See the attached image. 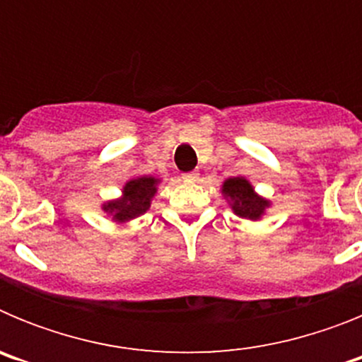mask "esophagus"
I'll return each instance as SVG.
<instances>
[{
	"mask_svg": "<svg viewBox=\"0 0 362 362\" xmlns=\"http://www.w3.org/2000/svg\"><path fill=\"white\" fill-rule=\"evenodd\" d=\"M197 177H199L197 172H187V174H183L185 181H197Z\"/></svg>",
	"mask_w": 362,
	"mask_h": 362,
	"instance_id": "obj_1",
	"label": "esophagus"
}]
</instances>
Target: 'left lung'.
I'll use <instances>...</instances> for the list:
<instances>
[{"mask_svg":"<svg viewBox=\"0 0 362 362\" xmlns=\"http://www.w3.org/2000/svg\"><path fill=\"white\" fill-rule=\"evenodd\" d=\"M221 192L228 201L232 212L243 219L259 221L270 206V201L259 196L246 177H228L221 187Z\"/></svg>","mask_w":362,"mask_h":362,"instance_id":"obj_1","label":"left lung"}]
</instances>
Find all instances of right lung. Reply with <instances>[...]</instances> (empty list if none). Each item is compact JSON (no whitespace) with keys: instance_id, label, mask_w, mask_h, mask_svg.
<instances>
[{"instance_id":"right-lung-1","label":"right lung","mask_w":362,"mask_h":362,"mask_svg":"<svg viewBox=\"0 0 362 362\" xmlns=\"http://www.w3.org/2000/svg\"><path fill=\"white\" fill-rule=\"evenodd\" d=\"M159 179L152 175H139L124 183L121 197L103 203V212H107L116 223H129L143 216L152 204V197L158 192Z\"/></svg>"}]
</instances>
